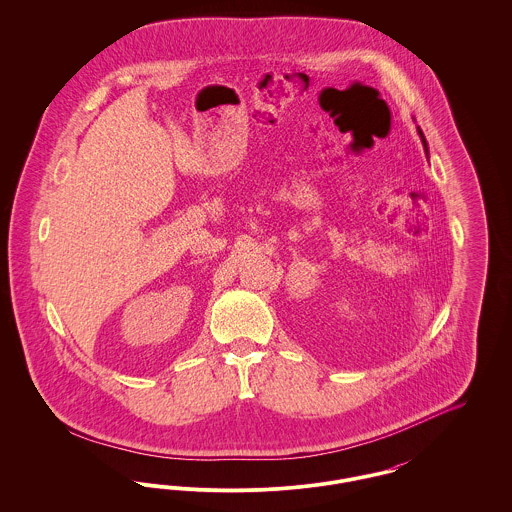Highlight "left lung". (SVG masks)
I'll return each mask as SVG.
<instances>
[{
    "instance_id": "8db88e82",
    "label": "left lung",
    "mask_w": 512,
    "mask_h": 512,
    "mask_svg": "<svg viewBox=\"0 0 512 512\" xmlns=\"http://www.w3.org/2000/svg\"><path fill=\"white\" fill-rule=\"evenodd\" d=\"M418 134H420V140H422V144H424V151H426V155H428V144H426V138H424V134H422L420 128H418Z\"/></svg>"
}]
</instances>
